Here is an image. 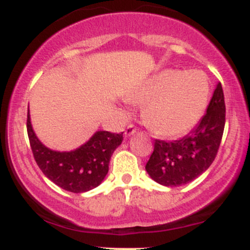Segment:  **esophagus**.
Returning a JSON list of instances; mask_svg holds the SVG:
<instances>
[{"label":"esophagus","instance_id":"34e87169","mask_svg":"<svg viewBox=\"0 0 250 250\" xmlns=\"http://www.w3.org/2000/svg\"><path fill=\"white\" fill-rule=\"evenodd\" d=\"M135 132H137V129H135V128H134V125H128L127 128H125V137H130V135L134 134Z\"/></svg>","mask_w":250,"mask_h":250}]
</instances>
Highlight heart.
Returning <instances> with one entry per match:
<instances>
[{"mask_svg":"<svg viewBox=\"0 0 250 250\" xmlns=\"http://www.w3.org/2000/svg\"><path fill=\"white\" fill-rule=\"evenodd\" d=\"M210 87L202 71L167 69L145 78L128 95L143 105L141 117L161 137L175 138L190 132L202 118Z\"/></svg>","mask_w":250,"mask_h":250,"instance_id":"b5f03b06","label":"heart"}]
</instances>
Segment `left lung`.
I'll use <instances>...</instances> for the list:
<instances>
[{
	"mask_svg": "<svg viewBox=\"0 0 250 250\" xmlns=\"http://www.w3.org/2000/svg\"><path fill=\"white\" fill-rule=\"evenodd\" d=\"M224 127L225 100L221 83H218L207 113L190 134L174 141H155L152 155L146 163V172L163 186L175 188L191 183L215 160Z\"/></svg>",
	"mask_w": 250,
	"mask_h": 250,
	"instance_id": "obj_1",
	"label": "left lung"
}]
</instances>
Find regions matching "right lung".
<instances>
[{"label": "right lung", "instance_id": "right-lung-1", "mask_svg": "<svg viewBox=\"0 0 250 250\" xmlns=\"http://www.w3.org/2000/svg\"><path fill=\"white\" fill-rule=\"evenodd\" d=\"M27 135L35 161L49 180L64 190L82 193L97 188L109 172L110 158L121 145V134L98 130L92 138L72 151L48 148L35 134L27 112Z\"/></svg>", "mask_w": 250, "mask_h": 250}]
</instances>
